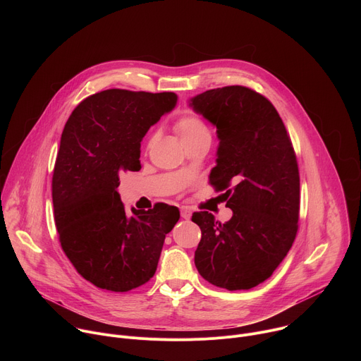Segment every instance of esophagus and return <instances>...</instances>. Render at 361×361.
Returning <instances> with one entry per match:
<instances>
[{
	"label": "esophagus",
	"instance_id": "obj_1",
	"mask_svg": "<svg viewBox=\"0 0 361 361\" xmlns=\"http://www.w3.org/2000/svg\"><path fill=\"white\" fill-rule=\"evenodd\" d=\"M191 214H192L191 210H188L187 207H183V209H181V217H183L184 220H190V219H191Z\"/></svg>",
	"mask_w": 361,
	"mask_h": 361
}]
</instances>
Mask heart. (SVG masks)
Masks as SVG:
<instances>
[{"label":"heart","instance_id":"1","mask_svg":"<svg viewBox=\"0 0 361 361\" xmlns=\"http://www.w3.org/2000/svg\"><path fill=\"white\" fill-rule=\"evenodd\" d=\"M176 131L180 135L183 144L188 142V141H194V140H200V138H210V131L209 128L205 127V124L195 116H183L177 124H176ZM154 140V137H151L149 142Z\"/></svg>","mask_w":361,"mask_h":361}]
</instances>
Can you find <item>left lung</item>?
<instances>
[{"instance_id":"8db88e82","label":"left lung","mask_w":361,"mask_h":361,"mask_svg":"<svg viewBox=\"0 0 361 361\" xmlns=\"http://www.w3.org/2000/svg\"><path fill=\"white\" fill-rule=\"evenodd\" d=\"M188 107L217 128L210 181L226 190L233 212L223 224L209 212L192 214L201 228L195 267L217 287L252 288L273 274L297 234L300 176L290 137L271 102L241 85L197 94Z\"/></svg>"}]
</instances>
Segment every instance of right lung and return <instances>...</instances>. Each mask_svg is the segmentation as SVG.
I'll use <instances>...</instances> for the list:
<instances>
[{
	"mask_svg": "<svg viewBox=\"0 0 361 361\" xmlns=\"http://www.w3.org/2000/svg\"><path fill=\"white\" fill-rule=\"evenodd\" d=\"M174 92L106 90L84 101L66 123L53 176L54 219L75 270L116 293L147 283L157 270L177 207L124 210L120 176L138 171L140 147L151 126L174 110Z\"/></svg>",
	"mask_w": 361,
	"mask_h": 361,
	"instance_id": "obj_1",
	"label": "right lung"
}]
</instances>
